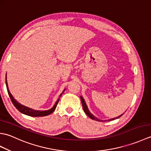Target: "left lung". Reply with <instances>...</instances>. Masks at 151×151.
I'll list each match as a JSON object with an SVG mask.
<instances>
[{"instance_id": "8db88e82", "label": "left lung", "mask_w": 151, "mask_h": 151, "mask_svg": "<svg viewBox=\"0 0 151 151\" xmlns=\"http://www.w3.org/2000/svg\"><path fill=\"white\" fill-rule=\"evenodd\" d=\"M81 101H82V107H83V109H84V112L86 113V114L87 115H88V116L90 117L91 119H93V120H95V121H101V120H100V119H99L97 118V117H95L92 114H91L90 113V111H89V110H88V106H87V105H86V102H85V101H84V99H83V97H82V96H81ZM123 114H122V115H119V117H115V118H119V117H120L121 116H122V115H123ZM115 118H113V119H109L108 121H112V120H114ZM107 121V120H106Z\"/></svg>"}]
</instances>
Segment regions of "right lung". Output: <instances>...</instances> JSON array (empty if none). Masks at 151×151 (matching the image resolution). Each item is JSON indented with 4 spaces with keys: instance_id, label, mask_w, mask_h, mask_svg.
Returning a JSON list of instances; mask_svg holds the SVG:
<instances>
[{
    "instance_id": "add662e5",
    "label": "right lung",
    "mask_w": 151,
    "mask_h": 151,
    "mask_svg": "<svg viewBox=\"0 0 151 151\" xmlns=\"http://www.w3.org/2000/svg\"><path fill=\"white\" fill-rule=\"evenodd\" d=\"M6 88H7V90H8V95L9 96V98H10L11 101L12 102L13 104L15 106V107L17 109V110L21 112V113L29 115V116H32V117H43V116H47V115H49L50 114H52L53 111H54L55 109L57 106V104L58 103V102L60 101V98L61 97L63 93L65 91V89H64L63 91L62 92V93H61L60 95V98L58 99L57 101L56 102L55 104L54 105V106L50 108V110H45V111H40V110H33V109H31L30 108H28L27 106H24L21 104L20 103L15 100V99L13 97L12 95L11 94V93L9 92V89H8V83H7V80H6Z\"/></svg>"
}]
</instances>
